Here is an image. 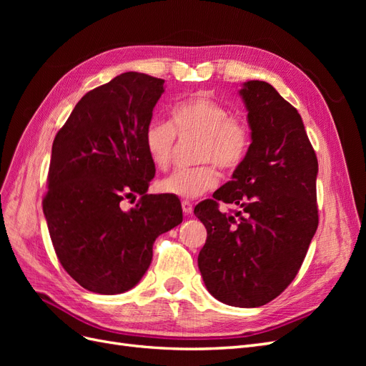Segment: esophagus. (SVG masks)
I'll use <instances>...</instances> for the list:
<instances>
[{"mask_svg": "<svg viewBox=\"0 0 366 366\" xmlns=\"http://www.w3.org/2000/svg\"><path fill=\"white\" fill-rule=\"evenodd\" d=\"M182 209H183L184 215H191L192 214V203L187 202V200H183L182 202Z\"/></svg>", "mask_w": 366, "mask_h": 366, "instance_id": "34e87169", "label": "esophagus"}]
</instances>
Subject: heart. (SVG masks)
Listing matches in <instances>:
<instances>
[{
	"instance_id": "1",
	"label": "heart",
	"mask_w": 366,
	"mask_h": 366,
	"mask_svg": "<svg viewBox=\"0 0 366 366\" xmlns=\"http://www.w3.org/2000/svg\"><path fill=\"white\" fill-rule=\"evenodd\" d=\"M177 136L198 139L195 160L202 164L177 169L160 180V191L179 198H197L219 183L218 168L234 171L244 162L250 147V129L244 120L232 117L223 105L207 96H192L171 109V124L154 119L145 129V148L159 169L172 162Z\"/></svg>"
}]
</instances>
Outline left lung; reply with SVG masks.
<instances>
[{
	"mask_svg": "<svg viewBox=\"0 0 366 366\" xmlns=\"http://www.w3.org/2000/svg\"><path fill=\"white\" fill-rule=\"evenodd\" d=\"M252 143L232 180L194 209L207 230L198 254L206 289L227 305L253 308L295 280L316 234V152L302 119L274 88L247 81L239 90ZM240 207L221 213L217 202Z\"/></svg>",
	"mask_w": 366,
	"mask_h": 366,
	"instance_id": "obj_1",
	"label": "left lung"
}]
</instances>
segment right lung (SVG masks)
Listing matches in <instances>:
<instances>
[{
	"mask_svg": "<svg viewBox=\"0 0 366 366\" xmlns=\"http://www.w3.org/2000/svg\"><path fill=\"white\" fill-rule=\"evenodd\" d=\"M163 84L137 71L116 76L76 104L53 140L42 210L62 267L93 293L132 289L154 241L183 221L179 198L147 194L156 166L145 129ZM137 194L134 208L121 209Z\"/></svg>",
	"mask_w": 366,
	"mask_h": 366,
	"instance_id": "add662e5",
	"label": "right lung"
}]
</instances>
